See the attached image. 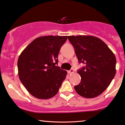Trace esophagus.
<instances>
[{
  "label": "esophagus",
  "mask_w": 125,
  "mask_h": 125,
  "mask_svg": "<svg viewBox=\"0 0 125 125\" xmlns=\"http://www.w3.org/2000/svg\"><path fill=\"white\" fill-rule=\"evenodd\" d=\"M74 72V70L73 69H71L69 71V74H72V73H73Z\"/></svg>",
  "instance_id": "obj_1"
}]
</instances>
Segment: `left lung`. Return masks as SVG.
Masks as SVG:
<instances>
[{
  "instance_id": "1",
  "label": "left lung",
  "mask_w": 125,
  "mask_h": 125,
  "mask_svg": "<svg viewBox=\"0 0 125 125\" xmlns=\"http://www.w3.org/2000/svg\"><path fill=\"white\" fill-rule=\"evenodd\" d=\"M79 63L85 66L78 70L81 83L74 88L79 95L93 98L108 87L116 73V58L102 40L90 35L69 36Z\"/></svg>"
}]
</instances>
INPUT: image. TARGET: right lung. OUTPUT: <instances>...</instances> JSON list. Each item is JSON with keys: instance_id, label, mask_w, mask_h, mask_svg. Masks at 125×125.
<instances>
[{"instance_id": "add662e5", "label": "right lung", "mask_w": 125, "mask_h": 125, "mask_svg": "<svg viewBox=\"0 0 125 125\" xmlns=\"http://www.w3.org/2000/svg\"><path fill=\"white\" fill-rule=\"evenodd\" d=\"M67 36H44L34 39L18 61L19 79L32 96L47 99L55 95L67 75L60 69L58 56Z\"/></svg>"}]
</instances>
